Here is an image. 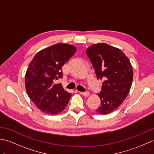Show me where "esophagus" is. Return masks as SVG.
Returning a JSON list of instances; mask_svg holds the SVG:
<instances>
[{
    "label": "esophagus",
    "mask_w": 154,
    "mask_h": 154,
    "mask_svg": "<svg viewBox=\"0 0 154 154\" xmlns=\"http://www.w3.org/2000/svg\"><path fill=\"white\" fill-rule=\"evenodd\" d=\"M79 93L83 95V96H88L89 94H90V93H89V92H79Z\"/></svg>",
    "instance_id": "1"
}]
</instances>
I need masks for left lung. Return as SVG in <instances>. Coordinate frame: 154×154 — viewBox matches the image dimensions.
<instances>
[{"label": "left lung", "instance_id": "1", "mask_svg": "<svg viewBox=\"0 0 154 154\" xmlns=\"http://www.w3.org/2000/svg\"><path fill=\"white\" fill-rule=\"evenodd\" d=\"M98 79H103L98 94L101 105L95 112L102 115L115 111L125 100L133 79V66L121 51L106 43L92 45L86 51Z\"/></svg>", "mask_w": 154, "mask_h": 154}]
</instances>
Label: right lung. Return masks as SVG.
Masks as SVG:
<instances>
[{
	"label": "right lung",
	"mask_w": 154,
	"mask_h": 154,
	"mask_svg": "<svg viewBox=\"0 0 154 154\" xmlns=\"http://www.w3.org/2000/svg\"><path fill=\"white\" fill-rule=\"evenodd\" d=\"M75 46L57 43L41 50L31 60L25 77V85L31 100L42 112L56 115L65 109L71 94L61 83L63 64L74 55Z\"/></svg>",
	"instance_id": "1"
}]
</instances>
